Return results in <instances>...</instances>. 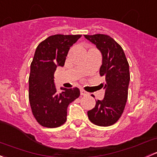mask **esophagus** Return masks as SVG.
I'll return each mask as SVG.
<instances>
[{
  "mask_svg": "<svg viewBox=\"0 0 157 157\" xmlns=\"http://www.w3.org/2000/svg\"><path fill=\"white\" fill-rule=\"evenodd\" d=\"M80 95L81 96H87L88 93L86 91H85L84 90H80Z\"/></svg>",
  "mask_w": 157,
  "mask_h": 157,
  "instance_id": "1",
  "label": "esophagus"
}]
</instances>
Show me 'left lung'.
I'll use <instances>...</instances> for the list:
<instances>
[{"mask_svg":"<svg viewBox=\"0 0 157 157\" xmlns=\"http://www.w3.org/2000/svg\"><path fill=\"white\" fill-rule=\"evenodd\" d=\"M84 37L100 51L102 61L99 74L105 77V82L100 84L105 90L104 99L96 101L94 108L88 111V118L98 126L112 125L121 116L127 102L129 64L121 45L109 36L85 35Z\"/></svg>","mask_w":157,"mask_h":157,"instance_id":"8db88e82","label":"left lung"}]
</instances>
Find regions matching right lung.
<instances>
[{
    "instance_id": "1",
    "label": "right lung",
    "mask_w": 157,
    "mask_h": 157,
    "mask_svg": "<svg viewBox=\"0 0 157 157\" xmlns=\"http://www.w3.org/2000/svg\"><path fill=\"white\" fill-rule=\"evenodd\" d=\"M81 35H54L42 41L30 65L29 99L36 121L46 128H57L67 121L69 104L80 96L78 88L61 87L58 93L54 82L57 67L64 65L70 48Z\"/></svg>"
}]
</instances>
